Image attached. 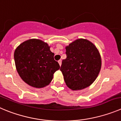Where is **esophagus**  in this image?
<instances>
[{
	"instance_id": "1",
	"label": "esophagus",
	"mask_w": 121,
	"mask_h": 121,
	"mask_svg": "<svg viewBox=\"0 0 121 121\" xmlns=\"http://www.w3.org/2000/svg\"><path fill=\"white\" fill-rule=\"evenodd\" d=\"M61 63H62V61H61V60H60L59 61H58V63H59V64H60V66H61Z\"/></svg>"
}]
</instances>
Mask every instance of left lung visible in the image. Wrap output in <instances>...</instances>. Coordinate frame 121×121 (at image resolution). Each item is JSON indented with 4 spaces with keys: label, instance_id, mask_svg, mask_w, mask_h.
Instances as JSON below:
<instances>
[{
    "label": "left lung",
    "instance_id": "8db88e82",
    "mask_svg": "<svg viewBox=\"0 0 121 121\" xmlns=\"http://www.w3.org/2000/svg\"><path fill=\"white\" fill-rule=\"evenodd\" d=\"M66 59L60 70L66 84L72 90L90 86L97 78L101 66V56L96 47L84 39H79L66 47Z\"/></svg>",
    "mask_w": 121,
    "mask_h": 121
}]
</instances>
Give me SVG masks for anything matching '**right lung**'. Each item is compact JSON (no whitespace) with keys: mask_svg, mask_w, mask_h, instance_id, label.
I'll list each match as a JSON object with an SVG mask.
<instances>
[{"mask_svg":"<svg viewBox=\"0 0 121 121\" xmlns=\"http://www.w3.org/2000/svg\"><path fill=\"white\" fill-rule=\"evenodd\" d=\"M54 56L47 43L39 39H29L15 50L17 70L21 78L30 86L45 87L51 82L54 73L60 68Z\"/></svg>","mask_w":121,"mask_h":121,"instance_id":"add662e5","label":"right lung"}]
</instances>
